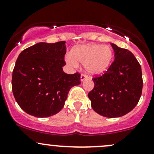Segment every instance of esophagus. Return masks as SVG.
I'll return each instance as SVG.
<instances>
[{"mask_svg":"<svg viewBox=\"0 0 154 154\" xmlns=\"http://www.w3.org/2000/svg\"><path fill=\"white\" fill-rule=\"evenodd\" d=\"M86 78H87V77H86V75H85V74H82V75L80 76V81L83 82V80H86Z\"/></svg>","mask_w":154,"mask_h":154,"instance_id":"34e87169","label":"esophagus"}]
</instances>
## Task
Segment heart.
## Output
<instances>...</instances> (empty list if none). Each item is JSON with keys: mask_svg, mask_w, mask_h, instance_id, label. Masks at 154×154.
I'll return each instance as SVG.
<instances>
[{"mask_svg": "<svg viewBox=\"0 0 154 154\" xmlns=\"http://www.w3.org/2000/svg\"><path fill=\"white\" fill-rule=\"evenodd\" d=\"M114 54L109 46L87 44L74 48L71 55L66 57V61L74 67L78 66V63H81L88 74L100 75L111 66Z\"/></svg>", "mask_w": 154, "mask_h": 154, "instance_id": "obj_1", "label": "heart"}]
</instances>
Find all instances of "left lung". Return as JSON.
<instances>
[{
	"label": "left lung",
	"mask_w": 154,
	"mask_h": 154,
	"mask_svg": "<svg viewBox=\"0 0 154 154\" xmlns=\"http://www.w3.org/2000/svg\"><path fill=\"white\" fill-rule=\"evenodd\" d=\"M115 60L103 76L93 78L94 87L88 94L94 112L107 118L130 112L142 95V68L130 51L110 43Z\"/></svg>",
	"instance_id": "left-lung-1"
}]
</instances>
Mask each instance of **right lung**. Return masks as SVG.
<instances>
[{"instance_id": "add662e5", "label": "right lung", "mask_w": 154, "mask_h": 154, "mask_svg": "<svg viewBox=\"0 0 154 154\" xmlns=\"http://www.w3.org/2000/svg\"><path fill=\"white\" fill-rule=\"evenodd\" d=\"M66 42H39L18 56L12 72V89L15 100L25 112L37 118L61 111L68 91L80 84V74H67Z\"/></svg>"}]
</instances>
